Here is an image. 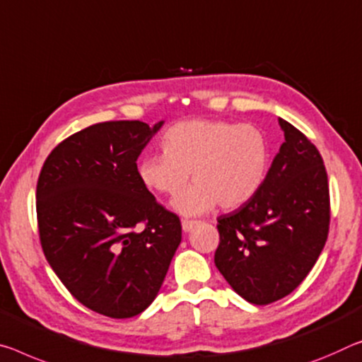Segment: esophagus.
Masks as SVG:
<instances>
[{
	"label": "esophagus",
	"instance_id": "34e87169",
	"mask_svg": "<svg viewBox=\"0 0 362 362\" xmlns=\"http://www.w3.org/2000/svg\"><path fill=\"white\" fill-rule=\"evenodd\" d=\"M198 223V221H188V219H183L182 221V228H183V232H190L192 228L197 226Z\"/></svg>",
	"mask_w": 362,
	"mask_h": 362
}]
</instances>
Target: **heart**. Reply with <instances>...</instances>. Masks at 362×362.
I'll use <instances>...</instances> for the list:
<instances>
[{
	"mask_svg": "<svg viewBox=\"0 0 362 362\" xmlns=\"http://www.w3.org/2000/svg\"><path fill=\"white\" fill-rule=\"evenodd\" d=\"M163 154L139 163L143 185L174 197L192 179L172 208L185 216L204 214L216 204L235 209L248 203L266 180L269 143L259 129L226 120L193 119L179 122L163 136Z\"/></svg>",
	"mask_w": 362,
	"mask_h": 362,
	"instance_id": "obj_1",
	"label": "heart"
}]
</instances>
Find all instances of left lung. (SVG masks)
Masks as SVG:
<instances>
[{
  "label": "left lung",
  "instance_id": "1",
  "mask_svg": "<svg viewBox=\"0 0 362 362\" xmlns=\"http://www.w3.org/2000/svg\"><path fill=\"white\" fill-rule=\"evenodd\" d=\"M279 124L285 141L259 192L217 219L216 267L253 305L290 295L306 279L329 235L330 197L322 156L290 122L279 119Z\"/></svg>",
  "mask_w": 362,
  "mask_h": 362
}]
</instances>
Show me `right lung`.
Listing matches in <instances>:
<instances>
[{"mask_svg":"<svg viewBox=\"0 0 362 362\" xmlns=\"http://www.w3.org/2000/svg\"><path fill=\"white\" fill-rule=\"evenodd\" d=\"M163 124L90 125L61 141L38 177L45 257L78 303L112 319L151 305L182 240L179 216L156 202L136 168Z\"/></svg>","mask_w":362,"mask_h":362,"instance_id":"1","label":"right lung"}]
</instances>
